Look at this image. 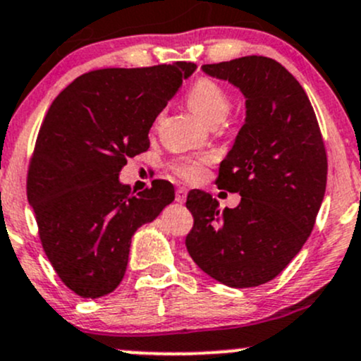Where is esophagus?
I'll list each match as a JSON object with an SVG mask.
<instances>
[{
	"label": "esophagus",
	"instance_id": "esophagus-1",
	"mask_svg": "<svg viewBox=\"0 0 361 361\" xmlns=\"http://www.w3.org/2000/svg\"><path fill=\"white\" fill-rule=\"evenodd\" d=\"M187 195H188V190L180 187L176 190V202L178 204H185V200H187Z\"/></svg>",
	"mask_w": 361,
	"mask_h": 361
}]
</instances>
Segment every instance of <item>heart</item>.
I'll use <instances>...</instances> for the list:
<instances>
[{
	"label": "heart",
	"mask_w": 361,
	"mask_h": 361,
	"mask_svg": "<svg viewBox=\"0 0 361 361\" xmlns=\"http://www.w3.org/2000/svg\"><path fill=\"white\" fill-rule=\"evenodd\" d=\"M187 102L193 113L199 114L209 125H217V123L224 121L231 109L228 92L211 78H200L190 87ZM205 162H207V157H185V159L174 162V171L185 180L199 181L200 178H204Z\"/></svg>",
	"instance_id": "1"
}]
</instances>
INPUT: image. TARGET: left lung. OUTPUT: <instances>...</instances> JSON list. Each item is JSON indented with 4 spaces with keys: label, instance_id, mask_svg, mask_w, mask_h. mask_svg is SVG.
I'll use <instances>...</instances> for the list:
<instances>
[{
    "label": "left lung",
    "instance_id": "1",
    "mask_svg": "<svg viewBox=\"0 0 361 361\" xmlns=\"http://www.w3.org/2000/svg\"><path fill=\"white\" fill-rule=\"evenodd\" d=\"M202 71L245 97V123L216 181L241 200L221 211L212 195L190 192L195 224L187 250L226 286H260L298 255L314 229L326 193V147L303 87L274 59L243 56Z\"/></svg>",
    "mask_w": 361,
    "mask_h": 361
}]
</instances>
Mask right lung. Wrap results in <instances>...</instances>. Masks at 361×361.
<instances>
[{"mask_svg": "<svg viewBox=\"0 0 361 361\" xmlns=\"http://www.w3.org/2000/svg\"><path fill=\"white\" fill-rule=\"evenodd\" d=\"M195 70V63L176 61L90 71L47 111L27 197L47 259L77 295L101 298L116 290L132 236L174 200L169 181L133 193L120 171L149 149L150 126Z\"/></svg>", "mask_w": 361, "mask_h": 361, "instance_id": "right-lung-1", "label": "right lung"}]
</instances>
